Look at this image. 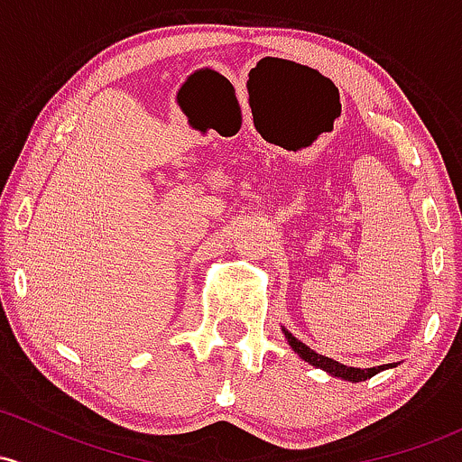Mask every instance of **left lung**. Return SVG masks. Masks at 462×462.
I'll use <instances>...</instances> for the list:
<instances>
[{"instance_id": "1", "label": "left lung", "mask_w": 462, "mask_h": 462, "mask_svg": "<svg viewBox=\"0 0 462 462\" xmlns=\"http://www.w3.org/2000/svg\"><path fill=\"white\" fill-rule=\"evenodd\" d=\"M281 329H283V334H285V338H288L290 347H292L294 352L299 354V356L303 358L305 363H310V365H314V367H319V370L328 372L329 376L343 378V381L361 383V381H367V378H372L374 374H378L383 370H390V367H396L394 363H390V365H378V367H349V365H343V363L334 361V358H328V356H323V354L314 352L312 347H308L303 341H299V338H296L292 332H288L283 325H281Z\"/></svg>"}]
</instances>
